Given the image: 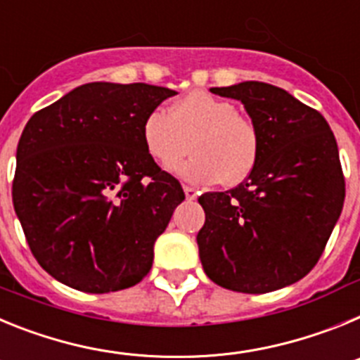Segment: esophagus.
I'll use <instances>...</instances> for the list:
<instances>
[{
  "label": "esophagus",
  "instance_id": "1",
  "mask_svg": "<svg viewBox=\"0 0 360 360\" xmlns=\"http://www.w3.org/2000/svg\"><path fill=\"white\" fill-rule=\"evenodd\" d=\"M184 193H186L187 200H196V196H198V191H196L195 187H191V186L184 187Z\"/></svg>",
  "mask_w": 360,
  "mask_h": 360
}]
</instances>
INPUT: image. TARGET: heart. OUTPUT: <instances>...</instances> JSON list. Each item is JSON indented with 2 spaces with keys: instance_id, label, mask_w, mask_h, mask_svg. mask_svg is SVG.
Wrapping results in <instances>:
<instances>
[{
  "instance_id": "obj_1",
  "label": "heart",
  "mask_w": 360,
  "mask_h": 360,
  "mask_svg": "<svg viewBox=\"0 0 360 360\" xmlns=\"http://www.w3.org/2000/svg\"><path fill=\"white\" fill-rule=\"evenodd\" d=\"M146 153L164 169L176 167L191 151L195 157L180 173L189 182L229 187L243 184L256 169L262 133L236 104L203 90H193L164 110H151L142 120Z\"/></svg>"
}]
</instances>
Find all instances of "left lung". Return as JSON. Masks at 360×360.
I'll return each mask as SVG.
<instances>
[{
    "instance_id": "obj_1",
    "label": "left lung",
    "mask_w": 360,
    "mask_h": 360,
    "mask_svg": "<svg viewBox=\"0 0 360 360\" xmlns=\"http://www.w3.org/2000/svg\"><path fill=\"white\" fill-rule=\"evenodd\" d=\"M241 101L262 133L256 169L243 184L198 198L205 211L200 259L219 287L266 294L319 262L345 203V174L319 111L266 82L211 88Z\"/></svg>"
}]
</instances>
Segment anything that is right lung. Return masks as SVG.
Masks as SVG:
<instances>
[{
  "label": "right lung",
  "instance_id": "right-lung-1",
  "mask_svg": "<svg viewBox=\"0 0 360 360\" xmlns=\"http://www.w3.org/2000/svg\"><path fill=\"white\" fill-rule=\"evenodd\" d=\"M176 91L88 82L36 111L18 144L12 202L32 254L88 294L148 276L153 245L186 195L142 144V120Z\"/></svg>",
  "mask_w": 360,
  "mask_h": 360
}]
</instances>
